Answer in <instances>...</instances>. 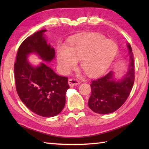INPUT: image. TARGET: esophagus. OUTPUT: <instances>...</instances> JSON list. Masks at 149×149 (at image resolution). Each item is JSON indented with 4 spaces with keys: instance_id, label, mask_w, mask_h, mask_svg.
I'll return each instance as SVG.
<instances>
[{
    "instance_id": "esophagus-1",
    "label": "esophagus",
    "mask_w": 149,
    "mask_h": 149,
    "mask_svg": "<svg viewBox=\"0 0 149 149\" xmlns=\"http://www.w3.org/2000/svg\"><path fill=\"white\" fill-rule=\"evenodd\" d=\"M79 84V81L77 79H68V84L70 86H77V85Z\"/></svg>"
}]
</instances>
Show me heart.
Returning a JSON list of instances; mask_svg holds the SVG:
<instances>
[{"label": "heart", "mask_w": 149, "mask_h": 149, "mask_svg": "<svg viewBox=\"0 0 149 149\" xmlns=\"http://www.w3.org/2000/svg\"><path fill=\"white\" fill-rule=\"evenodd\" d=\"M118 46L111 40L99 35L81 38L72 43L67 49L60 48L57 61L61 72L68 74L80 61L81 68L90 76L102 74L115 59Z\"/></svg>", "instance_id": "1"}]
</instances>
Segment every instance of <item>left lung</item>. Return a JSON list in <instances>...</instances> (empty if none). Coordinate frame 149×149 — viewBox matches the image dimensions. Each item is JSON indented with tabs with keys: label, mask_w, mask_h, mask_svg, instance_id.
I'll return each instance as SVG.
<instances>
[{
	"label": "left lung",
	"mask_w": 149,
	"mask_h": 149,
	"mask_svg": "<svg viewBox=\"0 0 149 149\" xmlns=\"http://www.w3.org/2000/svg\"><path fill=\"white\" fill-rule=\"evenodd\" d=\"M129 50V65L126 74L118 79L115 73L110 71L104 76L91 82V94L88 106L96 113H111L125 102L134 82L133 53L131 47L127 43Z\"/></svg>",
	"instance_id": "8db88e82"
}]
</instances>
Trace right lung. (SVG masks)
I'll list each match as a JSON object with an SVG mask.
<instances>
[{"label":"right lung","mask_w":149,"mask_h":149,"mask_svg":"<svg viewBox=\"0 0 149 149\" xmlns=\"http://www.w3.org/2000/svg\"><path fill=\"white\" fill-rule=\"evenodd\" d=\"M46 31H38L22 42L14 72L16 88L22 102L38 115L52 117L64 108L69 88L68 78L59 76L45 63L33 65L27 59L33 53L44 62L50 63L54 59L55 50L47 42Z\"/></svg>","instance_id":"right-lung-1"}]
</instances>
